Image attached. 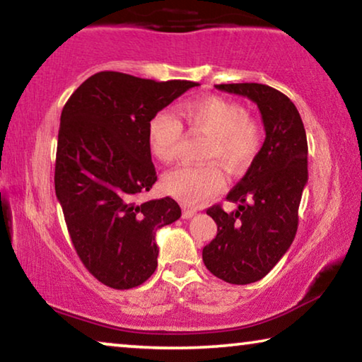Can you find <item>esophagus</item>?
I'll list each match as a JSON object with an SVG mask.
<instances>
[{
	"label": "esophagus",
	"mask_w": 362,
	"mask_h": 362,
	"mask_svg": "<svg viewBox=\"0 0 362 362\" xmlns=\"http://www.w3.org/2000/svg\"><path fill=\"white\" fill-rule=\"evenodd\" d=\"M193 215H197L195 208H183V211H182L183 220H188V218H192Z\"/></svg>",
	"instance_id": "34e87169"
}]
</instances>
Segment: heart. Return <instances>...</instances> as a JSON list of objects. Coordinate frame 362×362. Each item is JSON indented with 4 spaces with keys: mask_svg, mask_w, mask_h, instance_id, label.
Listing matches in <instances>:
<instances>
[{
    "mask_svg": "<svg viewBox=\"0 0 362 362\" xmlns=\"http://www.w3.org/2000/svg\"><path fill=\"white\" fill-rule=\"evenodd\" d=\"M177 115L190 132L210 136L205 160L221 162L231 174H243L261 151L262 126L247 116L246 108L236 101L215 95L202 96L182 105ZM179 119L160 111L147 123V146L152 157L162 164H172L179 157L182 142ZM225 183V172L218 164L179 167L162 179L164 190L187 205H195L221 192Z\"/></svg>",
    "mask_w": 362,
    "mask_h": 362,
    "instance_id": "heart-1",
    "label": "heart"
}]
</instances>
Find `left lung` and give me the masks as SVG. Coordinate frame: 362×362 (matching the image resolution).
<instances>
[{
    "instance_id": "1",
    "label": "left lung",
    "mask_w": 362,
    "mask_h": 362,
    "mask_svg": "<svg viewBox=\"0 0 362 362\" xmlns=\"http://www.w3.org/2000/svg\"><path fill=\"white\" fill-rule=\"evenodd\" d=\"M216 88L252 100L266 129L256 159L226 197L238 210L226 213L221 205L206 210L218 231L203 247V262L221 281L246 285L267 276L297 234L308 180L307 134L295 105L272 86L221 83Z\"/></svg>"
}]
</instances>
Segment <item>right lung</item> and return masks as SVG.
<instances>
[{
	"instance_id": "obj_1",
	"label": "right lung",
	"mask_w": 362,
	"mask_h": 362,
	"mask_svg": "<svg viewBox=\"0 0 362 362\" xmlns=\"http://www.w3.org/2000/svg\"><path fill=\"white\" fill-rule=\"evenodd\" d=\"M193 86L198 83L98 72L60 115L55 195L80 261L111 288L137 287L154 274L156 231L182 215L174 198L137 197L157 180L147 123Z\"/></svg>"
}]
</instances>
